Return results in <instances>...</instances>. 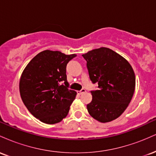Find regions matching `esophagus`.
<instances>
[{
	"label": "esophagus",
	"mask_w": 156,
	"mask_h": 156,
	"mask_svg": "<svg viewBox=\"0 0 156 156\" xmlns=\"http://www.w3.org/2000/svg\"><path fill=\"white\" fill-rule=\"evenodd\" d=\"M86 92V89H82L80 91H78V93L79 94H83V93Z\"/></svg>",
	"instance_id": "obj_1"
}]
</instances>
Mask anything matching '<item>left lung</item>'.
Here are the masks:
<instances>
[{
  "mask_svg": "<svg viewBox=\"0 0 156 156\" xmlns=\"http://www.w3.org/2000/svg\"><path fill=\"white\" fill-rule=\"evenodd\" d=\"M87 61L89 78L98 84L91 91L89 114L101 122L117 119L129 105L135 90L136 78L129 62L112 50L101 48L82 55Z\"/></svg>",
  "mask_w": 156,
  "mask_h": 156,
  "instance_id": "1",
  "label": "left lung"
}]
</instances>
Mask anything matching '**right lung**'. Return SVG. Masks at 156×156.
Listing matches in <instances>:
<instances>
[{
	"mask_svg": "<svg viewBox=\"0 0 156 156\" xmlns=\"http://www.w3.org/2000/svg\"><path fill=\"white\" fill-rule=\"evenodd\" d=\"M76 56L47 50L34 57L23 70L21 98L30 113L42 122L55 124L67 117L77 93L69 89L66 67Z\"/></svg>",
	"mask_w": 156,
	"mask_h": 156,
	"instance_id": "1",
	"label": "right lung"
}]
</instances>
